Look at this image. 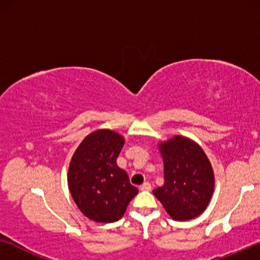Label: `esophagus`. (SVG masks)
Returning <instances> with one entry per match:
<instances>
[{
	"mask_svg": "<svg viewBox=\"0 0 260 260\" xmlns=\"http://www.w3.org/2000/svg\"><path fill=\"white\" fill-rule=\"evenodd\" d=\"M141 190H150L151 189V184L149 182H144L142 186H140Z\"/></svg>",
	"mask_w": 260,
	"mask_h": 260,
	"instance_id": "34e87169",
	"label": "esophagus"
}]
</instances>
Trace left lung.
I'll return each instance as SVG.
<instances>
[{
	"instance_id": "8db88e82",
	"label": "left lung",
	"mask_w": 260,
	"mask_h": 260,
	"mask_svg": "<svg viewBox=\"0 0 260 260\" xmlns=\"http://www.w3.org/2000/svg\"><path fill=\"white\" fill-rule=\"evenodd\" d=\"M158 149L165 165V183L152 193L174 220L197 218L214 190L211 162L200 145L183 136L162 142Z\"/></svg>"
}]
</instances>
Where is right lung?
<instances>
[{
	"label": "right lung",
	"mask_w": 260,
	"mask_h": 260,
	"mask_svg": "<svg viewBox=\"0 0 260 260\" xmlns=\"http://www.w3.org/2000/svg\"><path fill=\"white\" fill-rule=\"evenodd\" d=\"M124 138L112 130H97L84 138L71 159L67 181L81 213L97 222H115L124 215L138 189L116 159Z\"/></svg>",
	"instance_id": "1"
}]
</instances>
